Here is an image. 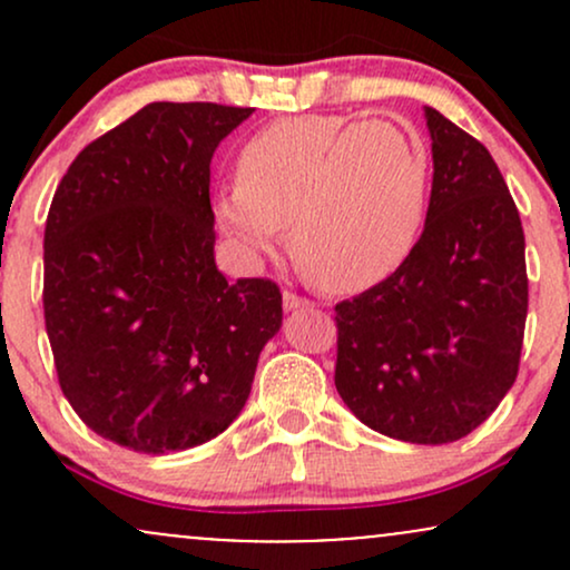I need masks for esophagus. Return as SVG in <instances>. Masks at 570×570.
<instances>
[{"label": "esophagus", "instance_id": "esophagus-1", "mask_svg": "<svg viewBox=\"0 0 570 570\" xmlns=\"http://www.w3.org/2000/svg\"><path fill=\"white\" fill-rule=\"evenodd\" d=\"M313 303L311 299L299 297V294L294 292H284V311H299V307H311Z\"/></svg>", "mask_w": 570, "mask_h": 570}]
</instances>
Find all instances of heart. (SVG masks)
<instances>
[{
    "mask_svg": "<svg viewBox=\"0 0 570 570\" xmlns=\"http://www.w3.org/2000/svg\"><path fill=\"white\" fill-rule=\"evenodd\" d=\"M238 181L214 217L246 259L278 246L326 292H362L410 257L429 212V149L394 120L297 115L271 122L238 153Z\"/></svg>",
    "mask_w": 570,
    "mask_h": 570,
    "instance_id": "obj_1",
    "label": "heart"
}]
</instances>
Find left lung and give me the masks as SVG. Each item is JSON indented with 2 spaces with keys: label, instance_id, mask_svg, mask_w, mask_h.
Instances as JSON below:
<instances>
[{
  "label": "left lung",
  "instance_id": "8db88e82",
  "mask_svg": "<svg viewBox=\"0 0 570 570\" xmlns=\"http://www.w3.org/2000/svg\"><path fill=\"white\" fill-rule=\"evenodd\" d=\"M423 112L434 160L426 225L389 278L335 307V385L372 431L448 444L485 423L517 377L525 235L488 149Z\"/></svg>",
  "mask_w": 570,
  "mask_h": 570
}]
</instances>
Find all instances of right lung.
Masks as SVG:
<instances>
[{
	"label": "right lung",
	"instance_id": "right-lung-1",
	"mask_svg": "<svg viewBox=\"0 0 570 570\" xmlns=\"http://www.w3.org/2000/svg\"><path fill=\"white\" fill-rule=\"evenodd\" d=\"M254 109L155 101L82 149L45 225L63 396L104 440L166 455L222 434L281 330L273 281L214 259V149Z\"/></svg>",
	"mask_w": 570,
	"mask_h": 570
}]
</instances>
